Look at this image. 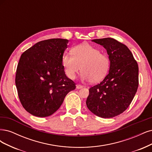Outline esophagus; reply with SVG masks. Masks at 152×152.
<instances>
[{"label":"esophagus","instance_id":"esophagus-1","mask_svg":"<svg viewBox=\"0 0 152 152\" xmlns=\"http://www.w3.org/2000/svg\"><path fill=\"white\" fill-rule=\"evenodd\" d=\"M83 88V86H82L81 85H77L76 86V88L77 89H81V88Z\"/></svg>","mask_w":152,"mask_h":152}]
</instances>
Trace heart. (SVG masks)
<instances>
[{"label": "heart", "mask_w": 152, "mask_h": 152, "mask_svg": "<svg viewBox=\"0 0 152 152\" xmlns=\"http://www.w3.org/2000/svg\"><path fill=\"white\" fill-rule=\"evenodd\" d=\"M71 53L72 56L64 54L62 57V66L70 79H75L80 69L82 79L92 83L100 82L108 74L110 67L109 57L90 44L76 45L71 49Z\"/></svg>", "instance_id": "heart-1"}]
</instances>
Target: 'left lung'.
<instances>
[{
	"label": "left lung",
	"instance_id": "left-lung-1",
	"mask_svg": "<svg viewBox=\"0 0 152 152\" xmlns=\"http://www.w3.org/2000/svg\"><path fill=\"white\" fill-rule=\"evenodd\" d=\"M102 45L109 56V74L100 83L91 87L86 104L102 118H112L125 111L138 90V66L124 44L112 38L93 40Z\"/></svg>",
	"mask_w": 152,
	"mask_h": 152
}]
</instances>
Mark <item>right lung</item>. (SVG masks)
I'll use <instances>...</instances> for the list:
<instances>
[{"label": "right lung", "mask_w": 152, "mask_h": 152, "mask_svg": "<svg viewBox=\"0 0 152 152\" xmlns=\"http://www.w3.org/2000/svg\"><path fill=\"white\" fill-rule=\"evenodd\" d=\"M68 42L61 38L43 40L21 56L15 83L19 100L30 114L40 117L51 115L68 93L76 88L62 64Z\"/></svg>", "instance_id": "add662e5"}]
</instances>
